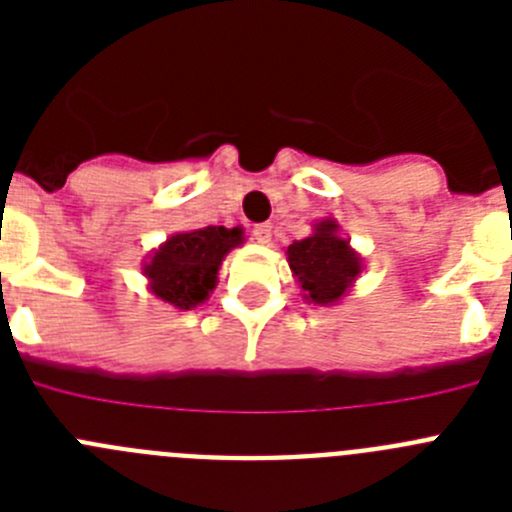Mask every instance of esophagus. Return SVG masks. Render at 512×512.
<instances>
[{"mask_svg": "<svg viewBox=\"0 0 512 512\" xmlns=\"http://www.w3.org/2000/svg\"><path fill=\"white\" fill-rule=\"evenodd\" d=\"M251 235H253V241H256V243H269L271 241V225L269 223L253 225Z\"/></svg>", "mask_w": 512, "mask_h": 512, "instance_id": "34e87169", "label": "esophagus"}]
</instances>
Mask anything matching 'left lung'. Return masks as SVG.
Returning <instances> with one entry per match:
<instances>
[{
    "label": "left lung",
    "instance_id": "8db88e82",
    "mask_svg": "<svg viewBox=\"0 0 512 512\" xmlns=\"http://www.w3.org/2000/svg\"><path fill=\"white\" fill-rule=\"evenodd\" d=\"M287 261L300 282L302 297L312 305H336L361 274V256L330 217L312 225V235L287 248Z\"/></svg>",
    "mask_w": 512,
    "mask_h": 512
}]
</instances>
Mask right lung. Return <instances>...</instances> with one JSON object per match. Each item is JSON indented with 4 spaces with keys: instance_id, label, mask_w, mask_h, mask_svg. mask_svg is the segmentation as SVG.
<instances>
[{
    "instance_id": "add662e5",
    "label": "right lung",
    "mask_w": 512,
    "mask_h": 512,
    "mask_svg": "<svg viewBox=\"0 0 512 512\" xmlns=\"http://www.w3.org/2000/svg\"><path fill=\"white\" fill-rule=\"evenodd\" d=\"M241 243V225H207L200 230L169 235L143 264L151 295L179 310L202 305L215 289L223 259Z\"/></svg>"
}]
</instances>
